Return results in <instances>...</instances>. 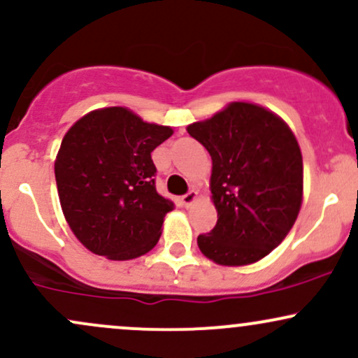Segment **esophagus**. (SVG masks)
<instances>
[{
    "mask_svg": "<svg viewBox=\"0 0 358 358\" xmlns=\"http://www.w3.org/2000/svg\"><path fill=\"white\" fill-rule=\"evenodd\" d=\"M197 195H199L197 192L190 190V192H188V194H185V195H183V197H182V203H183V206H185V207L192 206V203H194L195 200H197Z\"/></svg>",
    "mask_w": 358,
    "mask_h": 358,
    "instance_id": "esophagus-1",
    "label": "esophagus"
}]
</instances>
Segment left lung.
<instances>
[{
  "mask_svg": "<svg viewBox=\"0 0 358 358\" xmlns=\"http://www.w3.org/2000/svg\"><path fill=\"white\" fill-rule=\"evenodd\" d=\"M212 158L210 192L217 224L197 245L212 262L250 265L277 248L302 203V155L280 117L233 101L187 127Z\"/></svg>",
  "mask_w": 358,
  "mask_h": 358,
  "instance_id": "8db88e82",
  "label": "left lung"
}]
</instances>
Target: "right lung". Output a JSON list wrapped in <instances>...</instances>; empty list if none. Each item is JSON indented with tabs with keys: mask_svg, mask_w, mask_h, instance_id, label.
<instances>
[{
	"mask_svg": "<svg viewBox=\"0 0 358 358\" xmlns=\"http://www.w3.org/2000/svg\"><path fill=\"white\" fill-rule=\"evenodd\" d=\"M171 134L124 107L93 110L66 132L54 164L57 194L90 251L132 260L155 248L175 203L156 192L151 152Z\"/></svg>",
	"mask_w": 358,
	"mask_h": 358,
	"instance_id": "right-lung-1",
	"label": "right lung"
}]
</instances>
